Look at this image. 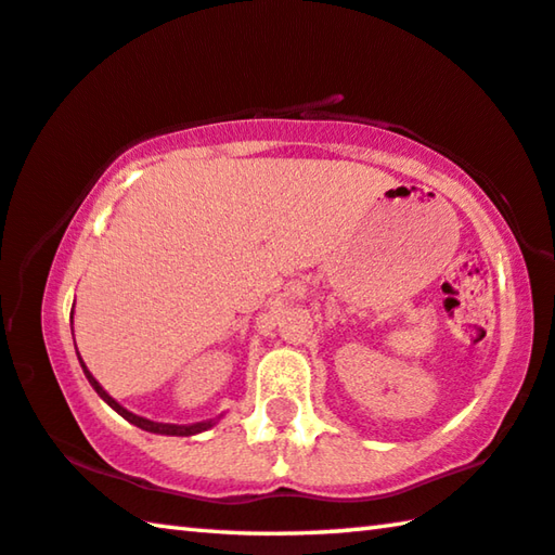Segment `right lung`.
Instances as JSON below:
<instances>
[{
    "mask_svg": "<svg viewBox=\"0 0 555 555\" xmlns=\"http://www.w3.org/2000/svg\"><path fill=\"white\" fill-rule=\"evenodd\" d=\"M81 360V358H78ZM83 373H86V377H88V383L93 385V390L101 395V398L111 404L113 410L118 412L120 417H126L130 425H135V427H140V429H145V433H155V435H172V437H190V435H197V433H205V429H209L215 425V420H207V422H195V425H167V422H153V420H147V417H138V415H133V412H128L126 408H122V404H118L116 400L111 398L108 392H105L103 388H101V383L95 380V377L86 371V365H83Z\"/></svg>",
    "mask_w": 555,
    "mask_h": 555,
    "instance_id": "obj_1",
    "label": "right lung"
}]
</instances>
